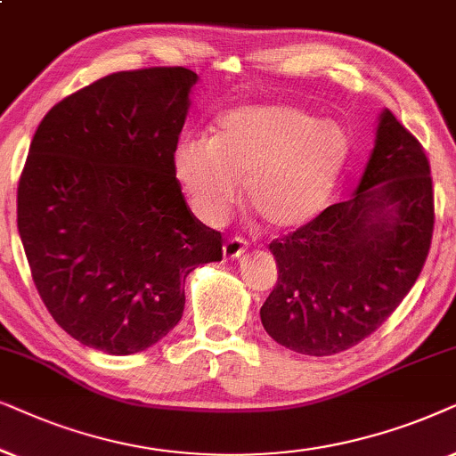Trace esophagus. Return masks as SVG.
Masks as SVG:
<instances>
[{
	"mask_svg": "<svg viewBox=\"0 0 456 456\" xmlns=\"http://www.w3.org/2000/svg\"><path fill=\"white\" fill-rule=\"evenodd\" d=\"M246 254V241L241 238H232L223 244V256L224 260H233L240 258Z\"/></svg>",
	"mask_w": 456,
	"mask_h": 456,
	"instance_id": "34e87169",
	"label": "esophagus"
}]
</instances>
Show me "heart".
<instances>
[{"mask_svg": "<svg viewBox=\"0 0 456 456\" xmlns=\"http://www.w3.org/2000/svg\"><path fill=\"white\" fill-rule=\"evenodd\" d=\"M348 137L330 120L291 106H250L221 118L212 139L187 137L175 150V175L204 223H221L246 198L277 232L323 208L348 160Z\"/></svg>", "mask_w": 456, "mask_h": 456, "instance_id": "1", "label": "heart"}]
</instances>
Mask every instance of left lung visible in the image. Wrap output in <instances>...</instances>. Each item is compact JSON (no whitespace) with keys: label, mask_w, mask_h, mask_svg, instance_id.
I'll return each instance as SVG.
<instances>
[{"label":"left lung","mask_w":456,"mask_h":456,"mask_svg":"<svg viewBox=\"0 0 456 456\" xmlns=\"http://www.w3.org/2000/svg\"><path fill=\"white\" fill-rule=\"evenodd\" d=\"M432 233L429 160L384 110L354 196L269 244L279 277L260 308L266 333L308 356L362 342L415 285Z\"/></svg>","instance_id":"left-lung-1"}]
</instances>
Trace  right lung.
<instances>
[{
  "label": "right lung",
  "mask_w": 456,
  "mask_h": 456,
  "mask_svg": "<svg viewBox=\"0 0 456 456\" xmlns=\"http://www.w3.org/2000/svg\"><path fill=\"white\" fill-rule=\"evenodd\" d=\"M198 75L123 70L64 97L35 131L18 233L53 321L108 354H135L181 321L185 277L223 258L175 175Z\"/></svg>",
  "instance_id": "add662e5"
}]
</instances>
